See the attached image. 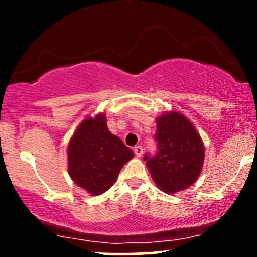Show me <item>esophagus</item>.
Returning a JSON list of instances; mask_svg holds the SVG:
<instances>
[{"mask_svg": "<svg viewBox=\"0 0 257 257\" xmlns=\"http://www.w3.org/2000/svg\"><path fill=\"white\" fill-rule=\"evenodd\" d=\"M134 152H135V155H137V157H141V156H143V153H144L143 146H140V145L135 146L134 147Z\"/></svg>", "mask_w": 257, "mask_h": 257, "instance_id": "34e87169", "label": "esophagus"}]
</instances>
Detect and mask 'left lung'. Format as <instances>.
<instances>
[{
    "label": "left lung",
    "instance_id": "1",
    "mask_svg": "<svg viewBox=\"0 0 257 257\" xmlns=\"http://www.w3.org/2000/svg\"><path fill=\"white\" fill-rule=\"evenodd\" d=\"M157 151L144 161L153 181L166 193L190 187L198 179L204 161V146L196 128L182 114L167 113L157 119Z\"/></svg>",
    "mask_w": 257,
    "mask_h": 257
}]
</instances>
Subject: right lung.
<instances>
[{"instance_id": "add662e5", "label": "right lung", "mask_w": 257, "mask_h": 257, "mask_svg": "<svg viewBox=\"0 0 257 257\" xmlns=\"http://www.w3.org/2000/svg\"><path fill=\"white\" fill-rule=\"evenodd\" d=\"M69 174L91 194L106 192L134 153L106 125L104 114L82 122L70 141Z\"/></svg>"}]
</instances>
